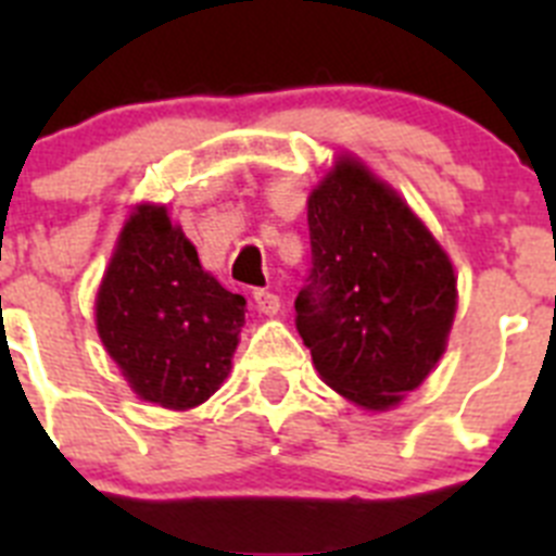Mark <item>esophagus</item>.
Segmentation results:
<instances>
[{
	"instance_id": "1",
	"label": "esophagus",
	"mask_w": 556,
	"mask_h": 556,
	"mask_svg": "<svg viewBox=\"0 0 556 556\" xmlns=\"http://www.w3.org/2000/svg\"><path fill=\"white\" fill-rule=\"evenodd\" d=\"M253 301H255V308H258V314H264V317H275L278 308H281V298L273 292H264V289H258V292L253 294Z\"/></svg>"
}]
</instances>
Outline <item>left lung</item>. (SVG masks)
<instances>
[{"instance_id": "obj_1", "label": "left lung", "mask_w": 556, "mask_h": 556, "mask_svg": "<svg viewBox=\"0 0 556 556\" xmlns=\"http://www.w3.org/2000/svg\"><path fill=\"white\" fill-rule=\"evenodd\" d=\"M312 283L294 301L320 378L365 412H390L448 348L456 273L401 191L337 152L308 191Z\"/></svg>"}]
</instances>
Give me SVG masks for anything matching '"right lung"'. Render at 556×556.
Here are the masks:
<instances>
[{"label": "right lung", "instance_id": "1", "mask_svg": "<svg viewBox=\"0 0 556 556\" xmlns=\"http://www.w3.org/2000/svg\"><path fill=\"white\" fill-rule=\"evenodd\" d=\"M244 298L203 269L164 203L141 200L122 225L94 298L108 356L141 401L172 412L223 387L244 326Z\"/></svg>", "mask_w": 556, "mask_h": 556}]
</instances>
